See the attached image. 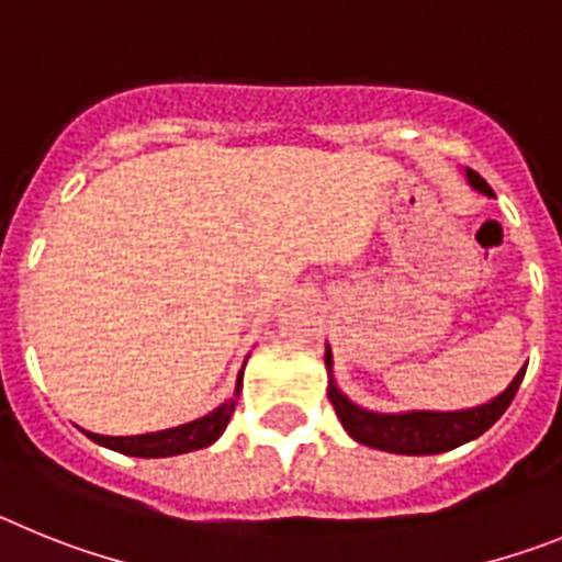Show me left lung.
I'll list each match as a JSON object with an SVG mask.
<instances>
[{"label": "left lung", "mask_w": 562, "mask_h": 562, "mask_svg": "<svg viewBox=\"0 0 562 562\" xmlns=\"http://www.w3.org/2000/svg\"><path fill=\"white\" fill-rule=\"evenodd\" d=\"M467 182L484 196H495L493 188L481 180L479 173L464 171ZM326 374H329V394L335 414L346 434L355 441L366 445V448L385 450V453H400V456H434V453H448V450L467 445V441L479 439L484 430H490L495 422L501 419L509 402L518 394V385L526 374V366L515 374V380L493 396L484 405L464 411H402V414H376V411L362 408L357 402L337 389L335 382V360H331V349L326 346Z\"/></svg>", "instance_id": "8db88e82"}]
</instances>
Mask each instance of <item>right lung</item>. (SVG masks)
I'll use <instances>...</instances> for the list:
<instances>
[{
	"instance_id": "obj_1",
	"label": "right lung",
	"mask_w": 562,
	"mask_h": 562,
	"mask_svg": "<svg viewBox=\"0 0 562 562\" xmlns=\"http://www.w3.org/2000/svg\"><path fill=\"white\" fill-rule=\"evenodd\" d=\"M241 376H245V366L238 371L236 391H233L231 400H225L220 408H213L211 414L200 416V419L186 422V425H177V428L157 430V434H140V436H101L89 434L87 436L98 445L109 450H117L123 456H137V459H166V456H182L191 453V450H200L213 445L225 434L227 422H231L233 411H236V400L241 394Z\"/></svg>"
}]
</instances>
